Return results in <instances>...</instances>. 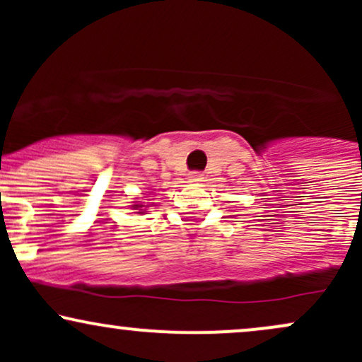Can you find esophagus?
Here are the masks:
<instances>
[{"label":"esophagus","instance_id":"esophagus-1","mask_svg":"<svg viewBox=\"0 0 362 362\" xmlns=\"http://www.w3.org/2000/svg\"><path fill=\"white\" fill-rule=\"evenodd\" d=\"M202 178H204V175H202L201 172H190L189 173V180L190 182H202Z\"/></svg>","mask_w":362,"mask_h":362}]
</instances>
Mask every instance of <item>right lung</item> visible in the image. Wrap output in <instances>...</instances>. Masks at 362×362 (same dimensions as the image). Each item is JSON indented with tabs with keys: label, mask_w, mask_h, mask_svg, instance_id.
<instances>
[{
	"label": "right lung",
	"mask_w": 362,
	"mask_h": 362,
	"mask_svg": "<svg viewBox=\"0 0 362 362\" xmlns=\"http://www.w3.org/2000/svg\"><path fill=\"white\" fill-rule=\"evenodd\" d=\"M148 206H149V204H148ZM132 207H134V209H139V213H144V209H143L144 204H134Z\"/></svg>",
	"instance_id": "obj_1"
}]
</instances>
